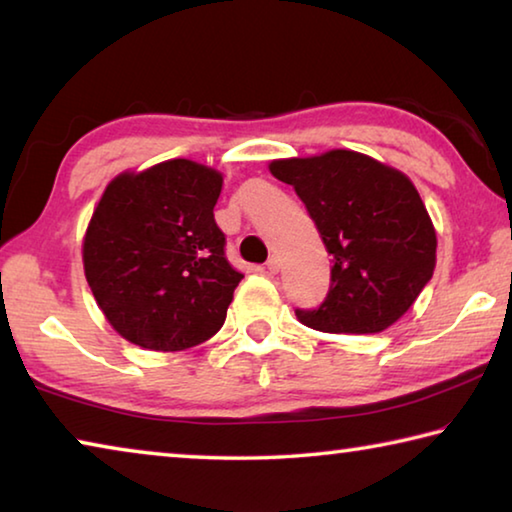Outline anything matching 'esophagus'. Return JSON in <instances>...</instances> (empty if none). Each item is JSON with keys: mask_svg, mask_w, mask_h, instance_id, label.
Segmentation results:
<instances>
[{"mask_svg": "<svg viewBox=\"0 0 512 512\" xmlns=\"http://www.w3.org/2000/svg\"><path fill=\"white\" fill-rule=\"evenodd\" d=\"M280 266H282V262H280V257H271V259H268V262H266V271L268 273H271V275H275L277 271H280Z\"/></svg>", "mask_w": 512, "mask_h": 512, "instance_id": "34e87169", "label": "esophagus"}]
</instances>
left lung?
Wrapping results in <instances>:
<instances>
[{
  "mask_svg": "<svg viewBox=\"0 0 512 512\" xmlns=\"http://www.w3.org/2000/svg\"><path fill=\"white\" fill-rule=\"evenodd\" d=\"M268 171L293 185L332 255L327 298L298 309L300 323L327 334L397 323L436 268V228L411 178L348 149L273 160Z\"/></svg>",
  "mask_w": 512,
  "mask_h": 512,
  "instance_id": "left-lung-1",
  "label": "left lung"
}]
</instances>
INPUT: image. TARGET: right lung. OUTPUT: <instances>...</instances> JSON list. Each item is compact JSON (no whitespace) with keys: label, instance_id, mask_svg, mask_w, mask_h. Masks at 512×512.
<instances>
[{"label":"right lung","instance_id":"right-lung-1","mask_svg":"<svg viewBox=\"0 0 512 512\" xmlns=\"http://www.w3.org/2000/svg\"><path fill=\"white\" fill-rule=\"evenodd\" d=\"M223 173L176 158L121 171L83 237L92 296L121 339L180 352L219 332L241 273L214 221Z\"/></svg>","mask_w":512,"mask_h":512}]
</instances>
